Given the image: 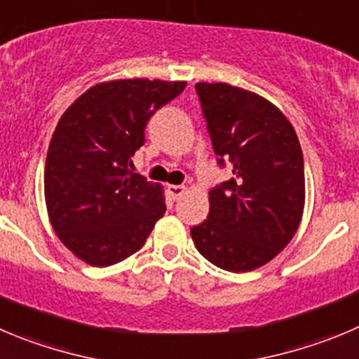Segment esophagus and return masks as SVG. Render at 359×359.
<instances>
[{
	"instance_id": "1",
	"label": "esophagus",
	"mask_w": 359,
	"mask_h": 359,
	"mask_svg": "<svg viewBox=\"0 0 359 359\" xmlns=\"http://www.w3.org/2000/svg\"><path fill=\"white\" fill-rule=\"evenodd\" d=\"M167 192H169V196L172 197L174 201H177L180 197L183 196V194L187 192V189L183 185H169L167 187Z\"/></svg>"
}]
</instances>
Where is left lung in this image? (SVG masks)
I'll use <instances>...</instances> for the list:
<instances>
[{"label":"left lung","instance_id":"left-lung-1","mask_svg":"<svg viewBox=\"0 0 359 359\" xmlns=\"http://www.w3.org/2000/svg\"><path fill=\"white\" fill-rule=\"evenodd\" d=\"M217 162L234 176L210 190V215L190 229L201 255L233 273L252 271L287 247L305 204L298 135L259 95L225 83H197Z\"/></svg>","mask_w":359,"mask_h":359}]
</instances>
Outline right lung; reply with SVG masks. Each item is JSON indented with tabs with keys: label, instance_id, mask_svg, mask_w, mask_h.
<instances>
[{
	"label": "right lung",
	"instance_id": "1",
	"mask_svg": "<svg viewBox=\"0 0 359 359\" xmlns=\"http://www.w3.org/2000/svg\"><path fill=\"white\" fill-rule=\"evenodd\" d=\"M183 81L125 79L90 88L65 111L46 160V203L57 238L91 266L135 254L165 213L162 187L132 172L149 118Z\"/></svg>",
	"mask_w": 359,
	"mask_h": 359
}]
</instances>
